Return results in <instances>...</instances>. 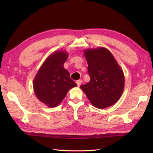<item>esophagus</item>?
<instances>
[{"mask_svg": "<svg viewBox=\"0 0 153 153\" xmlns=\"http://www.w3.org/2000/svg\"><path fill=\"white\" fill-rule=\"evenodd\" d=\"M82 80H81V79H79V80H77V82H76V83H77V86H80V85L81 84H82Z\"/></svg>", "mask_w": 153, "mask_h": 153, "instance_id": "esophagus-1", "label": "esophagus"}]
</instances>
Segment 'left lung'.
Here are the masks:
<instances>
[{
	"instance_id": "obj_1",
	"label": "left lung",
	"mask_w": 153,
	"mask_h": 153,
	"mask_svg": "<svg viewBox=\"0 0 153 153\" xmlns=\"http://www.w3.org/2000/svg\"><path fill=\"white\" fill-rule=\"evenodd\" d=\"M84 56L91 79L81 85V89L96 108L103 109L113 105L124 89V74L121 67L105 47L87 48L84 51Z\"/></svg>"
}]
</instances>
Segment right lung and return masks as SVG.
<instances>
[{"mask_svg": "<svg viewBox=\"0 0 153 153\" xmlns=\"http://www.w3.org/2000/svg\"><path fill=\"white\" fill-rule=\"evenodd\" d=\"M68 57L66 51L54 52L45 60L33 79L37 98L50 108L59 105L68 91L77 86L70 78L69 71L64 68Z\"/></svg>", "mask_w": 153, "mask_h": 153, "instance_id": "obj_1", "label": "right lung"}]
</instances>
